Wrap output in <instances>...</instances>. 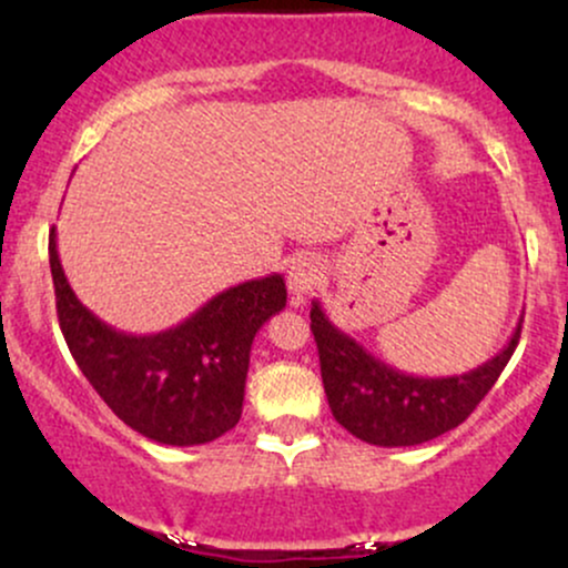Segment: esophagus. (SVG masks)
Instances as JSON below:
<instances>
[{
    "mask_svg": "<svg viewBox=\"0 0 568 568\" xmlns=\"http://www.w3.org/2000/svg\"><path fill=\"white\" fill-rule=\"evenodd\" d=\"M323 280V264L315 256H296L288 266V291L293 304H302L312 291L321 285Z\"/></svg>",
    "mask_w": 568,
    "mask_h": 568,
    "instance_id": "obj_1",
    "label": "esophagus"
}]
</instances>
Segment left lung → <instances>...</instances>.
Returning <instances> with one entry per match:
<instances>
[{"instance_id":"8db88e82","label":"left lung","mask_w":568,"mask_h":568,"mask_svg":"<svg viewBox=\"0 0 568 568\" xmlns=\"http://www.w3.org/2000/svg\"><path fill=\"white\" fill-rule=\"evenodd\" d=\"M312 334L321 355L323 387L334 419L371 446H419L459 427L505 371L520 338V321L510 342L491 361L467 374L414 376L374 357L338 331L312 302Z\"/></svg>"}]
</instances>
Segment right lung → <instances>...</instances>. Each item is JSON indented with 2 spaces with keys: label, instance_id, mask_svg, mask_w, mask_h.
<instances>
[{
  "label": "right lung",
  "instance_id": "add662e5",
  "mask_svg": "<svg viewBox=\"0 0 568 568\" xmlns=\"http://www.w3.org/2000/svg\"><path fill=\"white\" fill-rule=\"evenodd\" d=\"M50 272L69 352L128 427L165 446H200L237 425L253 338L288 298L283 277L247 280L221 291L173 328L133 336L95 317L71 291L58 258L55 226Z\"/></svg>",
  "mask_w": 568,
  "mask_h": 568
}]
</instances>
